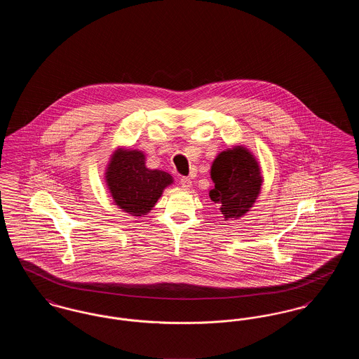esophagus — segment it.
Masks as SVG:
<instances>
[{
    "label": "esophagus",
    "instance_id": "obj_1",
    "mask_svg": "<svg viewBox=\"0 0 359 359\" xmlns=\"http://www.w3.org/2000/svg\"><path fill=\"white\" fill-rule=\"evenodd\" d=\"M180 184L184 188H189L192 186V182L187 176H183V177H180Z\"/></svg>",
    "mask_w": 359,
    "mask_h": 359
}]
</instances>
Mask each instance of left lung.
Here are the masks:
<instances>
[{"label":"left lung","mask_w":359,"mask_h":359,"mask_svg":"<svg viewBox=\"0 0 359 359\" xmlns=\"http://www.w3.org/2000/svg\"><path fill=\"white\" fill-rule=\"evenodd\" d=\"M214 188L208 192L224 219L245 215L256 202L262 176L255 156L243 147L223 151L211 165Z\"/></svg>","instance_id":"8db88e82"}]
</instances>
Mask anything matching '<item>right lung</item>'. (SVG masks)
Listing matches in <instances>:
<instances>
[{"instance_id": "right-lung-1", "label": "right lung", "mask_w": 359, "mask_h": 359, "mask_svg": "<svg viewBox=\"0 0 359 359\" xmlns=\"http://www.w3.org/2000/svg\"><path fill=\"white\" fill-rule=\"evenodd\" d=\"M172 182L170 173L147 168L141 151H116L106 170V184L116 205L133 217L149 212Z\"/></svg>"}]
</instances>
